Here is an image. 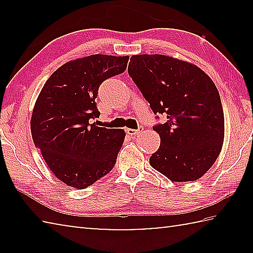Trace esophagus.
<instances>
[{
  "label": "esophagus",
  "instance_id": "1",
  "mask_svg": "<svg viewBox=\"0 0 253 253\" xmlns=\"http://www.w3.org/2000/svg\"><path fill=\"white\" fill-rule=\"evenodd\" d=\"M143 130V127L142 126H139L138 128H137V129H131V128H127V134H129V135H137L138 134V132H140Z\"/></svg>",
  "mask_w": 253,
  "mask_h": 253
}]
</instances>
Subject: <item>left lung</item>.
<instances>
[{
	"label": "left lung",
	"mask_w": 253,
	"mask_h": 253,
	"mask_svg": "<svg viewBox=\"0 0 253 253\" xmlns=\"http://www.w3.org/2000/svg\"><path fill=\"white\" fill-rule=\"evenodd\" d=\"M128 74L166 123L153 129L161 145L149 164L172 182L195 181L211 169L224 139V115L219 91L199 67L163 54L130 58Z\"/></svg>",
	"instance_id": "1"
}]
</instances>
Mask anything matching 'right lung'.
Listing matches in <instances>:
<instances>
[{
	"label": "right lung",
	"instance_id": "right-lung-1",
	"mask_svg": "<svg viewBox=\"0 0 253 253\" xmlns=\"http://www.w3.org/2000/svg\"><path fill=\"white\" fill-rule=\"evenodd\" d=\"M129 57L92 54L58 68L34 105V145L55 177L83 190L108 174L116 164L125 130L99 127L95 99L99 85L126 70Z\"/></svg>",
	"mask_w": 253,
	"mask_h": 253
}]
</instances>
